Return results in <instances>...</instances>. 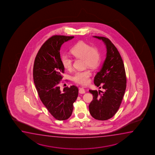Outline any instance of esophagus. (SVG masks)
Here are the masks:
<instances>
[{
	"instance_id": "1",
	"label": "esophagus",
	"mask_w": 155,
	"mask_h": 155,
	"mask_svg": "<svg viewBox=\"0 0 155 155\" xmlns=\"http://www.w3.org/2000/svg\"><path fill=\"white\" fill-rule=\"evenodd\" d=\"M79 93L80 94H85V89H84L83 88H79Z\"/></svg>"
}]
</instances>
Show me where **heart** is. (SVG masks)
I'll list each match as a JSON object with an SVG mask.
<instances>
[{"mask_svg": "<svg viewBox=\"0 0 155 155\" xmlns=\"http://www.w3.org/2000/svg\"><path fill=\"white\" fill-rule=\"evenodd\" d=\"M72 55L78 59L84 60V64L88 67L95 69L100 65L101 54L97 48L91 47L90 45L83 41H79L72 47L70 50ZM62 64L66 69H71L72 60L68 55H63L61 58ZM91 72L89 70L79 71L72 77V80L75 83L81 85H86L89 82Z\"/></svg>", "mask_w": 155, "mask_h": 155, "instance_id": "heart-1", "label": "heart"}]
</instances>
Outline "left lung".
Wrapping results in <instances>:
<instances>
[{"mask_svg":"<svg viewBox=\"0 0 155 155\" xmlns=\"http://www.w3.org/2000/svg\"><path fill=\"white\" fill-rule=\"evenodd\" d=\"M94 37L104 43L107 53L102 68L94 81L96 86L104 91L89 90L93 100L89 105V110L94 119L104 121L112 117L119 110L125 93L127 78L123 60L114 45L105 37Z\"/></svg>","mask_w":155,"mask_h":155,"instance_id":"8db88e82","label":"left lung"}]
</instances>
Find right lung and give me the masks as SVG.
<instances>
[{
	"label": "right lung",
	"instance_id": "1",
	"mask_svg": "<svg viewBox=\"0 0 155 155\" xmlns=\"http://www.w3.org/2000/svg\"><path fill=\"white\" fill-rule=\"evenodd\" d=\"M74 36L54 35L42 45L36 54L33 66V79L39 97L55 119L67 120L71 115L73 104L78 97V89L74 85L60 89L64 68L60 50L62 45Z\"/></svg>",
	"mask_w": 155,
	"mask_h": 155
}]
</instances>
